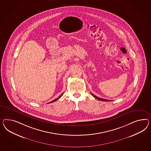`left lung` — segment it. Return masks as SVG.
I'll use <instances>...</instances> for the list:
<instances>
[{
  "instance_id": "obj_1",
  "label": "left lung",
  "mask_w": 151,
  "mask_h": 151,
  "mask_svg": "<svg viewBox=\"0 0 151 151\" xmlns=\"http://www.w3.org/2000/svg\"><path fill=\"white\" fill-rule=\"evenodd\" d=\"M92 94V95L93 96L94 98H96V99H97L98 100H99V101H109V100H107V99H103V98H99L98 97H97V96H94L93 95V94Z\"/></svg>"
}]
</instances>
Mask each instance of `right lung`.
I'll return each mask as SVG.
<instances>
[{
	"mask_svg": "<svg viewBox=\"0 0 151 151\" xmlns=\"http://www.w3.org/2000/svg\"><path fill=\"white\" fill-rule=\"evenodd\" d=\"M63 93L61 94V95H60V96H59V97H58V98H56V99H54V100H53V101H52V102H49V103H52V102H55V101H57V100H58V99H59V98H60V97H61V96H63Z\"/></svg>",
	"mask_w": 151,
	"mask_h": 151,
	"instance_id": "obj_1",
	"label": "right lung"
}]
</instances>
